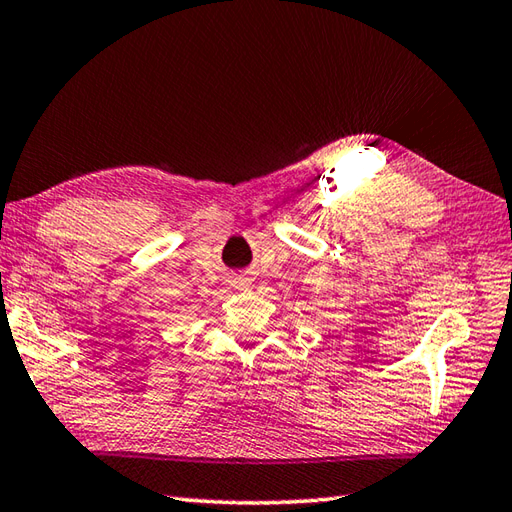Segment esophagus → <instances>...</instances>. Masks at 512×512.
Here are the masks:
<instances>
[{
    "mask_svg": "<svg viewBox=\"0 0 512 512\" xmlns=\"http://www.w3.org/2000/svg\"><path fill=\"white\" fill-rule=\"evenodd\" d=\"M239 281H242V286H246V288L250 286V279H248V277H242Z\"/></svg>",
    "mask_w": 512,
    "mask_h": 512,
    "instance_id": "esophagus-1",
    "label": "esophagus"
}]
</instances>
